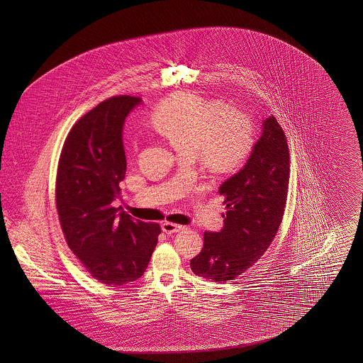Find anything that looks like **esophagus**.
Returning a JSON list of instances; mask_svg holds the SVG:
<instances>
[{
	"label": "esophagus",
	"instance_id": "obj_1",
	"mask_svg": "<svg viewBox=\"0 0 363 363\" xmlns=\"http://www.w3.org/2000/svg\"><path fill=\"white\" fill-rule=\"evenodd\" d=\"M184 228H185V225H177V223H172V222H163L162 223V230L166 234H174V233H178V231L184 230Z\"/></svg>",
	"mask_w": 363,
	"mask_h": 363
}]
</instances>
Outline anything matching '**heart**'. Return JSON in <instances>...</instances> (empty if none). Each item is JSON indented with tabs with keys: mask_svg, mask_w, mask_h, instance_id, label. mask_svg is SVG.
Here are the masks:
<instances>
[{
	"mask_svg": "<svg viewBox=\"0 0 363 363\" xmlns=\"http://www.w3.org/2000/svg\"><path fill=\"white\" fill-rule=\"evenodd\" d=\"M151 122L181 154H197L219 172L241 166L255 145V126L246 114L194 92H177L162 101Z\"/></svg>",
	"mask_w": 363,
	"mask_h": 363,
	"instance_id": "obj_1",
	"label": "heart"
}]
</instances>
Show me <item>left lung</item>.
I'll return each mask as SVG.
<instances>
[{
  "label": "left lung",
  "instance_id": "left-lung-1",
  "mask_svg": "<svg viewBox=\"0 0 363 363\" xmlns=\"http://www.w3.org/2000/svg\"><path fill=\"white\" fill-rule=\"evenodd\" d=\"M262 126L243 169L219 188L225 227L204 233L201 252L190 259L197 277L218 283L234 280L262 257L277 235L287 203L290 150L275 117Z\"/></svg>",
  "mask_w": 363,
  "mask_h": 363
}]
</instances>
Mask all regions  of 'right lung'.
<instances>
[{
	"label": "right lung",
	"mask_w": 363,
	"mask_h": 363,
	"mask_svg": "<svg viewBox=\"0 0 363 363\" xmlns=\"http://www.w3.org/2000/svg\"><path fill=\"white\" fill-rule=\"evenodd\" d=\"M141 99L117 95L89 110L65 138L55 178V206L65 241L86 272L107 286L135 281L147 269L160 225L120 212L126 157L122 125Z\"/></svg>",
	"instance_id": "1"
}]
</instances>
